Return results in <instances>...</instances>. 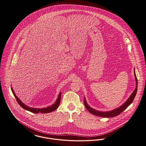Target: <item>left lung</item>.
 Segmentation results:
<instances>
[{
    "label": "left lung",
    "instance_id": "obj_1",
    "mask_svg": "<svg viewBox=\"0 0 146 146\" xmlns=\"http://www.w3.org/2000/svg\"><path fill=\"white\" fill-rule=\"evenodd\" d=\"M134 74H135V79H136V87L135 90L133 91L131 95L129 96V97L127 99L126 101L120 107H118L116 109L110 111H107V112H101L98 111L97 110H96L92 108L89 106L88 105L85 98H84V105L85 106L88 110V111H89L91 113H92L95 116H98L102 117H113L117 116L119 115L121 113H122L125 109H126L127 107H128L133 102L135 97L136 96L137 91V84H138V81H137V78L136 76L135 69H134Z\"/></svg>",
    "mask_w": 146,
    "mask_h": 146
}]
</instances>
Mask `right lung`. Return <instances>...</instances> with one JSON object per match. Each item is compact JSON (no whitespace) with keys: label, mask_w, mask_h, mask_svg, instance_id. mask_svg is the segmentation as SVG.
Here are the masks:
<instances>
[{"label":"right lung","mask_w":146,"mask_h":146,"mask_svg":"<svg viewBox=\"0 0 146 146\" xmlns=\"http://www.w3.org/2000/svg\"><path fill=\"white\" fill-rule=\"evenodd\" d=\"M11 91L14 95V96L15 97L18 103L20 105V106L22 108H23L24 109L29 111L30 112H31L33 113H49V112H51L52 111H54V110H55L58 107L60 103V100H61V92H60L58 95V97L56 100V101H55V104L52 105L51 106H49V107H46V108H31V107H29L27 105H25L24 104H23L20 100L18 97L16 96V95L15 94L13 88H11Z\"/></svg>","instance_id":"right-lung-1"}]
</instances>
